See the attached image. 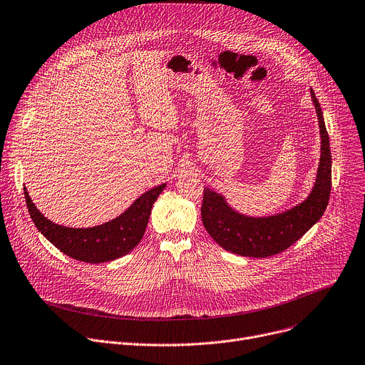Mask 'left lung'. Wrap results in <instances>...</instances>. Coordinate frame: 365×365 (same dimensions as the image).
<instances>
[{
	"label": "left lung",
	"instance_id": "1",
	"mask_svg": "<svg viewBox=\"0 0 365 365\" xmlns=\"http://www.w3.org/2000/svg\"><path fill=\"white\" fill-rule=\"evenodd\" d=\"M317 110L322 156L310 195L298 206L267 217H248L232 210L220 194L205 188L202 220L209 235L227 251L245 257H269L297 242L323 216L331 190V155L320 103L312 91Z\"/></svg>",
	"mask_w": 365,
	"mask_h": 365
}]
</instances>
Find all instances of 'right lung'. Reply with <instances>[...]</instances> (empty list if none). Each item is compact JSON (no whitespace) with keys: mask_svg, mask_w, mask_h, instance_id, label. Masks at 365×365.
<instances>
[{"mask_svg":"<svg viewBox=\"0 0 365 365\" xmlns=\"http://www.w3.org/2000/svg\"><path fill=\"white\" fill-rule=\"evenodd\" d=\"M166 184L155 187L140 197L118 217L93 228H68L48 220L34 205L26 187L24 199L39 232L61 253L86 263H105L120 259L143 238L152 206Z\"/></svg>","mask_w":365,"mask_h":365,"instance_id":"obj_1","label":"right lung"}]
</instances>
